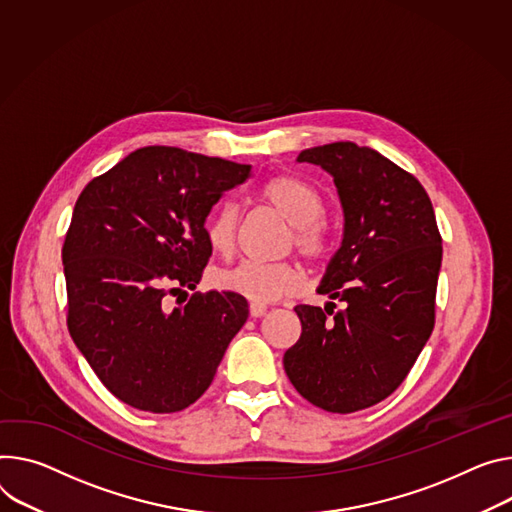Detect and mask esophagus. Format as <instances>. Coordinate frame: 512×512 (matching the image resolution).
<instances>
[{
	"instance_id": "34e87169",
	"label": "esophagus",
	"mask_w": 512,
	"mask_h": 512,
	"mask_svg": "<svg viewBox=\"0 0 512 512\" xmlns=\"http://www.w3.org/2000/svg\"><path fill=\"white\" fill-rule=\"evenodd\" d=\"M249 312H251V316H253V318H261V316H265L267 306H265V304H261V302H251Z\"/></svg>"
}]
</instances>
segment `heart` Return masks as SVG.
I'll return each mask as SVG.
<instances>
[{
    "mask_svg": "<svg viewBox=\"0 0 512 512\" xmlns=\"http://www.w3.org/2000/svg\"><path fill=\"white\" fill-rule=\"evenodd\" d=\"M257 198L292 224V241L310 261H324L333 253L329 228L324 216V198L304 179L294 175H275L259 185ZM237 210L232 204H220L204 220V239L218 255H228L235 245ZM214 284L222 292L243 296L253 302H275L296 294L304 286V273L296 263H257L243 261L230 269L214 273Z\"/></svg>",
    "mask_w": 512,
    "mask_h": 512,
    "instance_id": "heart-1",
    "label": "heart"
}]
</instances>
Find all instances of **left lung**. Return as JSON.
Here are the masks:
<instances>
[{
	"label": "left lung",
	"instance_id": "8db88e82",
	"mask_svg": "<svg viewBox=\"0 0 512 512\" xmlns=\"http://www.w3.org/2000/svg\"><path fill=\"white\" fill-rule=\"evenodd\" d=\"M298 161L320 165L337 185L343 243L318 294L345 308L296 306L302 335L284 367L308 402L349 414L388 398L429 341L441 235L421 181L378 151L345 141L306 149Z\"/></svg>",
	"mask_w": 512,
	"mask_h": 512
}]
</instances>
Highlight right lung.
Returning a JSON list of instances; mask_svg holds the SVG:
<instances>
[{
    "label": "right lung",
    "instance_id": "add662e5",
    "mask_svg": "<svg viewBox=\"0 0 512 512\" xmlns=\"http://www.w3.org/2000/svg\"><path fill=\"white\" fill-rule=\"evenodd\" d=\"M251 165L143 147L91 179L63 245L67 327L100 382L124 404L169 414L212 384L249 316L243 296L192 294L212 255L204 220Z\"/></svg>",
    "mask_w": 512,
    "mask_h": 512
}]
</instances>
